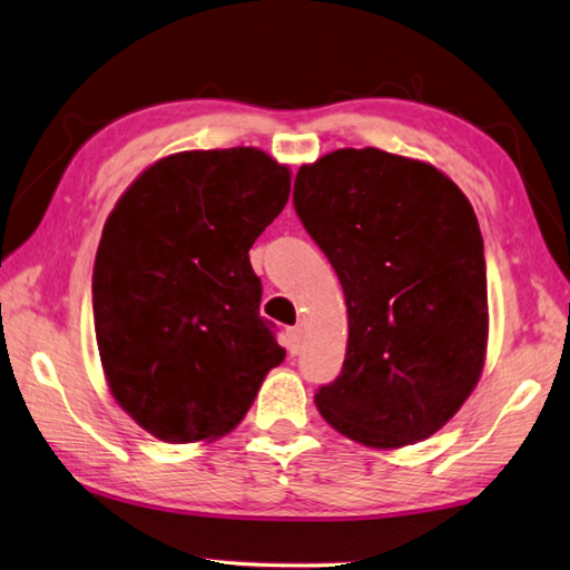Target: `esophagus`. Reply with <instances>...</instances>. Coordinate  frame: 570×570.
<instances>
[{"label": "esophagus", "mask_w": 570, "mask_h": 570, "mask_svg": "<svg viewBox=\"0 0 570 570\" xmlns=\"http://www.w3.org/2000/svg\"><path fill=\"white\" fill-rule=\"evenodd\" d=\"M302 344H304V328L302 326H294L286 331V348L288 354L296 356L298 351H302Z\"/></svg>", "instance_id": "34e87169"}]
</instances>
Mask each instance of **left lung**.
<instances>
[{
	"label": "left lung",
	"instance_id": "1",
	"mask_svg": "<svg viewBox=\"0 0 570 570\" xmlns=\"http://www.w3.org/2000/svg\"><path fill=\"white\" fill-rule=\"evenodd\" d=\"M294 206L348 314L344 368L318 389V413L379 451L433 436L479 384L489 346L471 202L433 164L366 147L304 164Z\"/></svg>",
	"mask_w": 570,
	"mask_h": 570
}]
</instances>
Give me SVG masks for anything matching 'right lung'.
<instances>
[{"label": "right lung", "instance_id": "add662e5", "mask_svg": "<svg viewBox=\"0 0 570 570\" xmlns=\"http://www.w3.org/2000/svg\"><path fill=\"white\" fill-rule=\"evenodd\" d=\"M288 191L292 169L262 149H194L154 161L111 209L91 282L99 358L154 439L226 436L284 361L249 249Z\"/></svg>", "mask_w": 570, "mask_h": 570}]
</instances>
